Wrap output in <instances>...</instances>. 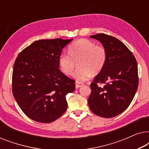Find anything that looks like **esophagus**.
<instances>
[{"label": "esophagus", "instance_id": "1", "mask_svg": "<svg viewBox=\"0 0 149 149\" xmlns=\"http://www.w3.org/2000/svg\"><path fill=\"white\" fill-rule=\"evenodd\" d=\"M83 85V83L78 82V81H76V83H75V87H76V88H79V87H82Z\"/></svg>", "mask_w": 149, "mask_h": 149}]
</instances>
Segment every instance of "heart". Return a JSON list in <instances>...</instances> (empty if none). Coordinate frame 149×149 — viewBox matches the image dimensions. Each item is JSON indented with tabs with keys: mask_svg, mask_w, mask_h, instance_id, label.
<instances>
[{
	"mask_svg": "<svg viewBox=\"0 0 149 149\" xmlns=\"http://www.w3.org/2000/svg\"><path fill=\"white\" fill-rule=\"evenodd\" d=\"M69 54H62L59 58V65L66 75L70 76L78 63L79 69L73 74L78 81H85L91 75L102 70L107 61V51L102 45L87 39H80L69 47Z\"/></svg>",
	"mask_w": 149,
	"mask_h": 149,
	"instance_id": "b5f03b06",
	"label": "heart"
}]
</instances>
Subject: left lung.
<instances>
[{
  "label": "left lung",
  "instance_id": "8db88e82",
  "mask_svg": "<svg viewBox=\"0 0 149 149\" xmlns=\"http://www.w3.org/2000/svg\"><path fill=\"white\" fill-rule=\"evenodd\" d=\"M91 38L102 44L107 61L91 83L89 109L95 115L111 118L125 111L132 102L138 86V65L129 49L113 36L97 34ZM97 83L104 84L98 86Z\"/></svg>",
  "mask_w": 149,
  "mask_h": 149
}]
</instances>
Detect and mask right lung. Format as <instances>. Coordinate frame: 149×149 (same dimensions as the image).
Segmentation results:
<instances>
[{
	"label": "right lung",
	"mask_w": 149,
	"mask_h": 149,
	"mask_svg": "<svg viewBox=\"0 0 149 149\" xmlns=\"http://www.w3.org/2000/svg\"><path fill=\"white\" fill-rule=\"evenodd\" d=\"M72 39L34 42L18 55L12 75V91L25 115L40 123H51L66 111V95L75 81L59 69L63 48Z\"/></svg>",
	"instance_id": "right-lung-1"
}]
</instances>
